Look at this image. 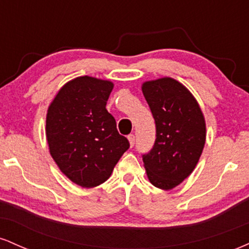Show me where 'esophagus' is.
<instances>
[{
    "label": "esophagus",
    "instance_id": "1",
    "mask_svg": "<svg viewBox=\"0 0 249 249\" xmlns=\"http://www.w3.org/2000/svg\"><path fill=\"white\" fill-rule=\"evenodd\" d=\"M128 142H130V145H131V147H133L134 146V142H136V137L133 136V134H128Z\"/></svg>",
    "mask_w": 249,
    "mask_h": 249
}]
</instances>
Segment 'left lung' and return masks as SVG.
<instances>
[{"mask_svg":"<svg viewBox=\"0 0 249 249\" xmlns=\"http://www.w3.org/2000/svg\"><path fill=\"white\" fill-rule=\"evenodd\" d=\"M142 93L156 123V141L142 154L148 180L172 190L198 164L206 141L205 119L192 93L176 79L145 82Z\"/></svg>","mask_w":249,"mask_h":249,"instance_id":"1","label":"left lung"}]
</instances>
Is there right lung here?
Returning a JSON list of instances; mask_svg holds the SVG:
<instances>
[{"label": "right lung", "mask_w": 249, "mask_h": 249, "mask_svg": "<svg viewBox=\"0 0 249 249\" xmlns=\"http://www.w3.org/2000/svg\"><path fill=\"white\" fill-rule=\"evenodd\" d=\"M113 89L108 81L77 77L58 91L48 108L47 141L51 157L71 181L95 187L110 178L130 147L105 108Z\"/></svg>", "instance_id": "1"}]
</instances>
